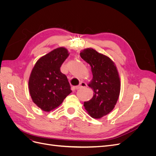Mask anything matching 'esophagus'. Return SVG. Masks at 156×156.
Listing matches in <instances>:
<instances>
[{
  "label": "esophagus",
  "mask_w": 156,
  "mask_h": 156,
  "mask_svg": "<svg viewBox=\"0 0 156 156\" xmlns=\"http://www.w3.org/2000/svg\"><path fill=\"white\" fill-rule=\"evenodd\" d=\"M87 87V83L81 81V82H80V83H79V84L78 86H76V87H75V88L76 89V90H79L80 88H83V87Z\"/></svg>",
  "instance_id": "34e87169"
}]
</instances>
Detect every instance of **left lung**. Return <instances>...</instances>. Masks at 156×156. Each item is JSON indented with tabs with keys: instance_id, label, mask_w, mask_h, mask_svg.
<instances>
[{
	"instance_id": "left-lung-1",
	"label": "left lung",
	"mask_w": 156,
	"mask_h": 156,
	"mask_svg": "<svg viewBox=\"0 0 156 156\" xmlns=\"http://www.w3.org/2000/svg\"><path fill=\"white\" fill-rule=\"evenodd\" d=\"M81 57L91 66L93 79L89 87L94 90L90 100L84 106L94 119H100L115 107L120 91L119 73L114 62L107 56L88 48L80 53Z\"/></svg>"
}]
</instances>
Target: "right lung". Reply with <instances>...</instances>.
Listing matches in <instances>:
<instances>
[{
	"label": "right lung",
	"instance_id": "1",
	"mask_svg": "<svg viewBox=\"0 0 156 156\" xmlns=\"http://www.w3.org/2000/svg\"><path fill=\"white\" fill-rule=\"evenodd\" d=\"M69 54L64 48H57L37 61L30 74L29 87L35 104L49 112L58 107L72 92L66 75L60 67Z\"/></svg>",
	"mask_w": 156,
	"mask_h": 156
}]
</instances>
